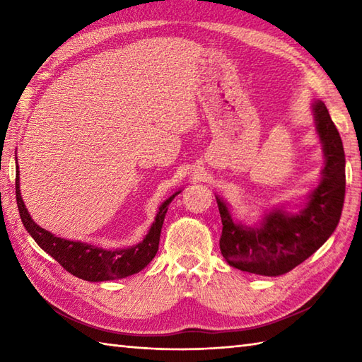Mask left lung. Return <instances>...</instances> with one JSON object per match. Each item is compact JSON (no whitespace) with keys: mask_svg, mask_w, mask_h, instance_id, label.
<instances>
[{"mask_svg":"<svg viewBox=\"0 0 362 362\" xmlns=\"http://www.w3.org/2000/svg\"><path fill=\"white\" fill-rule=\"evenodd\" d=\"M325 166L317 188L298 213L274 210L257 227L235 222L227 204L216 196L222 221L219 247L230 266L276 276L292 271L324 244L341 219L345 196V156L341 135L325 104H313Z\"/></svg>","mask_w":362,"mask_h":362,"instance_id":"1","label":"left lung"}]
</instances>
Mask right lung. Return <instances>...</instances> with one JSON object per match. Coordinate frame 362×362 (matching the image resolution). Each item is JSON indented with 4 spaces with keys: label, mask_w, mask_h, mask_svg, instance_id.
I'll use <instances>...</instances> for the list:
<instances>
[{
    "label": "right lung",
    "mask_w": 362,
    "mask_h": 362,
    "mask_svg": "<svg viewBox=\"0 0 362 362\" xmlns=\"http://www.w3.org/2000/svg\"><path fill=\"white\" fill-rule=\"evenodd\" d=\"M180 191L168 197L166 201L158 206L157 216L151 226L148 235L144 236L141 243L127 249H103L98 245L81 243V241H68L64 238L52 235L48 230L37 226L29 216L21 199L20 191V175L18 165L17 174H15V194H17V205L20 211V218L28 233L34 238L35 243L51 255L65 271L73 274L78 279L87 281H109L126 279L129 275L140 272L141 269L148 266L156 257L160 243V232L163 227V221L166 216L168 206L173 199Z\"/></svg>",
    "instance_id": "obj_1"
}]
</instances>
